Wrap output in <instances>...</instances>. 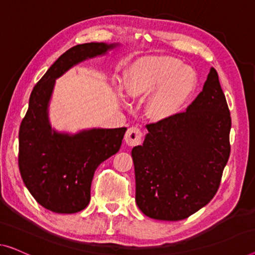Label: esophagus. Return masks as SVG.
I'll list each match as a JSON object with an SVG mask.
<instances>
[{
    "label": "esophagus",
    "instance_id": "obj_1",
    "mask_svg": "<svg viewBox=\"0 0 255 255\" xmlns=\"http://www.w3.org/2000/svg\"><path fill=\"white\" fill-rule=\"evenodd\" d=\"M142 136L143 132L138 127H130L125 135V140L129 146L139 145L142 143Z\"/></svg>",
    "mask_w": 255,
    "mask_h": 255
}]
</instances>
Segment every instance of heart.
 Masks as SVG:
<instances>
[{"instance_id":"1","label":"heart","mask_w":255,"mask_h":255,"mask_svg":"<svg viewBox=\"0 0 255 255\" xmlns=\"http://www.w3.org/2000/svg\"><path fill=\"white\" fill-rule=\"evenodd\" d=\"M197 75L174 57H145L128 68L125 89L131 98H147L146 115L154 121L169 119L195 93Z\"/></svg>"}]
</instances>
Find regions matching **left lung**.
I'll return each instance as SVG.
<instances>
[{
  "label": "left lung",
  "mask_w": 255,
  "mask_h": 255,
  "mask_svg": "<svg viewBox=\"0 0 255 255\" xmlns=\"http://www.w3.org/2000/svg\"><path fill=\"white\" fill-rule=\"evenodd\" d=\"M146 128L131 150L136 204L151 219H187L215 196L230 155L231 118L215 68L187 111Z\"/></svg>",
  "instance_id": "left-lung-1"
}]
</instances>
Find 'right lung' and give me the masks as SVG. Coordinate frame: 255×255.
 Here are the masks:
<instances>
[{
  "label": "right lung",
  "instance_id": "add662e5",
  "mask_svg": "<svg viewBox=\"0 0 255 255\" xmlns=\"http://www.w3.org/2000/svg\"><path fill=\"white\" fill-rule=\"evenodd\" d=\"M119 43L90 42L68 49L52 64L32 90L28 110L19 129L18 165L22 181L41 206L72 214L90 201L94 173L119 151L127 128H91L77 134L57 131L49 121L56 79L78 64L104 56Z\"/></svg>",
  "mask_w": 255,
  "mask_h": 255
}]
</instances>
